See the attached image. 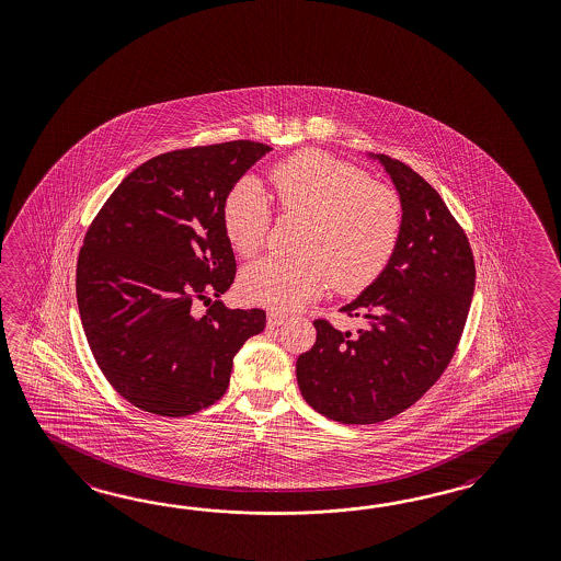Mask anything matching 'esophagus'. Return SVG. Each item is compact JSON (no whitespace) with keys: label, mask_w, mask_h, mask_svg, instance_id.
<instances>
[{"label":"esophagus","mask_w":561,"mask_h":561,"mask_svg":"<svg viewBox=\"0 0 561 561\" xmlns=\"http://www.w3.org/2000/svg\"><path fill=\"white\" fill-rule=\"evenodd\" d=\"M266 319H268V327H278L283 325V323L287 321V314L278 313V311H271Z\"/></svg>","instance_id":"obj_1"}]
</instances>
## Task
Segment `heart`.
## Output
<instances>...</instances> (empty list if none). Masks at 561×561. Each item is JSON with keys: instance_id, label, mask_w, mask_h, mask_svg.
Wrapping results in <instances>:
<instances>
[{"instance_id": "obj_1", "label": "heart", "mask_w": 561, "mask_h": 561, "mask_svg": "<svg viewBox=\"0 0 561 561\" xmlns=\"http://www.w3.org/2000/svg\"><path fill=\"white\" fill-rule=\"evenodd\" d=\"M274 199L285 214L307 218L305 256L250 264L240 287L247 299L274 311H293L329 285L357 293L374 283L393 256L402 232V202L386 183L321 151L288 157L271 171ZM224 230L244 259L261 250L268 232V204L261 183L242 178L226 196Z\"/></svg>"}]
</instances>
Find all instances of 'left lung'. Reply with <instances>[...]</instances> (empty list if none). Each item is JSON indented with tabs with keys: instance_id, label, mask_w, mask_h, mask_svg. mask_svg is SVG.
<instances>
[{
	"instance_id": "8db88e82",
	"label": "left lung",
	"mask_w": 561,
	"mask_h": 561,
	"mask_svg": "<svg viewBox=\"0 0 561 561\" xmlns=\"http://www.w3.org/2000/svg\"><path fill=\"white\" fill-rule=\"evenodd\" d=\"M367 157L402 202L398 247L378 278L339 309L367 327L352 335L319 319L313 347L297 359L305 402L341 424H376L416 404L450 364L474 293L469 240L443 197L402 161Z\"/></svg>"
}]
</instances>
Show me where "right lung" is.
<instances>
[{
	"label": "right lung",
	"mask_w": 561,
	"mask_h": 561,
	"mask_svg": "<svg viewBox=\"0 0 561 561\" xmlns=\"http://www.w3.org/2000/svg\"><path fill=\"white\" fill-rule=\"evenodd\" d=\"M271 151L230 141L171 151L130 171L91 224L77 264L84 335L108 383L157 416H190L222 398L234 355L266 325L262 309L197 300L232 287L222 208Z\"/></svg>",
	"instance_id": "obj_1"
}]
</instances>
